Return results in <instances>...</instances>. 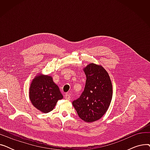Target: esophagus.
I'll use <instances>...</instances> for the list:
<instances>
[{
    "label": "esophagus",
    "instance_id": "obj_1",
    "mask_svg": "<svg viewBox=\"0 0 150 150\" xmlns=\"http://www.w3.org/2000/svg\"><path fill=\"white\" fill-rule=\"evenodd\" d=\"M64 97H65V98H66V99L70 100L71 99V96H70V94H69V93H66V94H65V96H64Z\"/></svg>",
    "mask_w": 150,
    "mask_h": 150
}]
</instances>
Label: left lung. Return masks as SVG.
Returning <instances> with one entry per match:
<instances>
[{
  "instance_id": "1",
  "label": "left lung",
  "mask_w": 150,
  "mask_h": 150,
  "mask_svg": "<svg viewBox=\"0 0 150 150\" xmlns=\"http://www.w3.org/2000/svg\"><path fill=\"white\" fill-rule=\"evenodd\" d=\"M86 75L84 90L72 105L81 119L87 123L97 121L107 112L112 97V84L106 69L90 63L83 69Z\"/></svg>"
}]
</instances>
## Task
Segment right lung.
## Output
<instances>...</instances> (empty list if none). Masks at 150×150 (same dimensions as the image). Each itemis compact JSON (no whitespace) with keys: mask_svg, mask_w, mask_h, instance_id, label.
<instances>
[{"mask_svg":"<svg viewBox=\"0 0 150 150\" xmlns=\"http://www.w3.org/2000/svg\"><path fill=\"white\" fill-rule=\"evenodd\" d=\"M29 98L31 103L39 111L48 113L54 109L59 100L63 98L58 86L49 75L38 73L31 82Z\"/></svg>","mask_w":150,"mask_h":150,"instance_id":"obj_1","label":"right lung"}]
</instances>
